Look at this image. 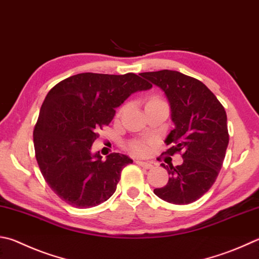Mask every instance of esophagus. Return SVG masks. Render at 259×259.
I'll use <instances>...</instances> for the list:
<instances>
[{"instance_id":"obj_1","label":"esophagus","mask_w":259,"mask_h":259,"mask_svg":"<svg viewBox=\"0 0 259 259\" xmlns=\"http://www.w3.org/2000/svg\"><path fill=\"white\" fill-rule=\"evenodd\" d=\"M136 163L138 164L139 166H142V167H144V168H152L153 167V165L150 163H148V162H143V161H136Z\"/></svg>"}]
</instances>
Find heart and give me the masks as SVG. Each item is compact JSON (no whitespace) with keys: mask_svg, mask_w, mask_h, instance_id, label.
Instances as JSON below:
<instances>
[{"mask_svg":"<svg viewBox=\"0 0 259 259\" xmlns=\"http://www.w3.org/2000/svg\"><path fill=\"white\" fill-rule=\"evenodd\" d=\"M156 102H162V101H159L158 98H152V100H150L147 103V104H150V103H156ZM121 111L122 110H120V113H121ZM129 149L134 154H137V155H144L146 152H147V147H146V145L144 143H142V142H134V143H131L129 145Z\"/></svg>","mask_w":259,"mask_h":259,"instance_id":"obj_1","label":"heart"}]
</instances>
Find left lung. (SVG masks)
<instances>
[{
    "label": "left lung",
    "mask_w": 259,
    "mask_h": 259,
    "mask_svg": "<svg viewBox=\"0 0 259 259\" xmlns=\"http://www.w3.org/2000/svg\"><path fill=\"white\" fill-rule=\"evenodd\" d=\"M165 93L176 128L165 139L170 145L162 155L181 153V165L161 164L168 173L164 187L154 194L167 203H194L214 185L229 145L227 113L205 84L172 70L140 73Z\"/></svg>",
    "instance_id": "obj_1"
}]
</instances>
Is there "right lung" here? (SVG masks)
Returning <instances> with one entry per match:
<instances>
[{
    "label": "right lung",
    "mask_w": 259,
    "mask_h": 259,
    "mask_svg": "<svg viewBox=\"0 0 259 259\" xmlns=\"http://www.w3.org/2000/svg\"><path fill=\"white\" fill-rule=\"evenodd\" d=\"M150 88L135 73L84 72L49 92L34 129V147L45 181L65 203L89 208L114 194L122 168L133 159L120 153L103 159L100 152L92 153V145L116 107L131 94Z\"/></svg>",
    "instance_id": "add662e5"
}]
</instances>
